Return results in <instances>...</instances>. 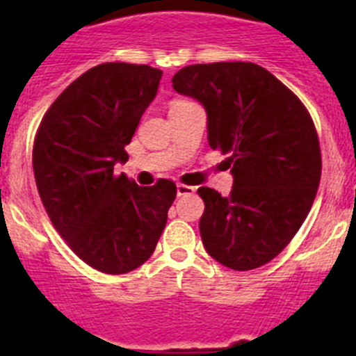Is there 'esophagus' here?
Returning <instances> with one entry per match:
<instances>
[{
	"instance_id": "34e87169",
	"label": "esophagus",
	"mask_w": 356,
	"mask_h": 356,
	"mask_svg": "<svg viewBox=\"0 0 356 356\" xmlns=\"http://www.w3.org/2000/svg\"><path fill=\"white\" fill-rule=\"evenodd\" d=\"M194 193H196V188L191 187V185H184V184L176 185V194H178V196H188V194H194Z\"/></svg>"
}]
</instances>
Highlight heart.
<instances>
[{
  "instance_id": "heart-1",
  "label": "heart",
  "mask_w": 356,
  "mask_h": 356,
  "mask_svg": "<svg viewBox=\"0 0 356 356\" xmlns=\"http://www.w3.org/2000/svg\"><path fill=\"white\" fill-rule=\"evenodd\" d=\"M172 103H181V102H180V99H178V102H172Z\"/></svg>"
}]
</instances>
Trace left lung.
<instances>
[{
	"mask_svg": "<svg viewBox=\"0 0 356 356\" xmlns=\"http://www.w3.org/2000/svg\"><path fill=\"white\" fill-rule=\"evenodd\" d=\"M172 89L203 105L210 147L229 155L232 193L197 188L207 253L235 271L271 262L301 228L319 187L321 149L310 114L253 62L187 65L172 76Z\"/></svg>",
	"mask_w": 356,
	"mask_h": 356,
	"instance_id": "obj_1",
	"label": "left lung"
}]
</instances>
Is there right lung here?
Returning <instances> with one entry per match:
<instances>
[{
    "mask_svg": "<svg viewBox=\"0 0 356 356\" xmlns=\"http://www.w3.org/2000/svg\"><path fill=\"white\" fill-rule=\"evenodd\" d=\"M162 71L106 62L83 72L56 97L33 144L39 196L56 232L97 271L124 275L149 259L176 197L171 180L139 187L124 163Z\"/></svg>",
    "mask_w": 356,
    "mask_h": 356,
    "instance_id": "1",
    "label": "right lung"
}]
</instances>
